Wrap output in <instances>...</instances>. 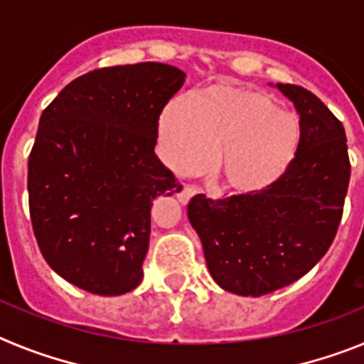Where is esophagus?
<instances>
[{"mask_svg":"<svg viewBox=\"0 0 364 364\" xmlns=\"http://www.w3.org/2000/svg\"><path fill=\"white\" fill-rule=\"evenodd\" d=\"M198 193V189L195 188V186H188V184H182L178 188V193H176V197H178V200L182 202V204H188L189 200H191L195 195Z\"/></svg>","mask_w":364,"mask_h":364,"instance_id":"34e87169","label":"esophagus"}]
</instances>
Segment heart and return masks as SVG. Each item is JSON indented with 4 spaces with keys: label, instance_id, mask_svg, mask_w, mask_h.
<instances>
[{
    "label": "heart",
    "instance_id": "obj_1",
    "mask_svg": "<svg viewBox=\"0 0 364 364\" xmlns=\"http://www.w3.org/2000/svg\"><path fill=\"white\" fill-rule=\"evenodd\" d=\"M164 159L178 173H195L211 162L228 189L255 195L288 173L301 142L294 112L269 95L246 87H208L191 107L173 100L160 117Z\"/></svg>",
    "mask_w": 364,
    "mask_h": 364
}]
</instances>
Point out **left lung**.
I'll return each instance as SVG.
<instances>
[{"label":"left lung","instance_id":"1","mask_svg":"<svg viewBox=\"0 0 364 364\" xmlns=\"http://www.w3.org/2000/svg\"><path fill=\"white\" fill-rule=\"evenodd\" d=\"M277 89L299 112L297 154L277 184L255 195L189 200L205 264L220 288L260 295L291 284L324 257L343 217L350 182L345 127L314 92L291 83Z\"/></svg>","mask_w":364,"mask_h":364}]
</instances>
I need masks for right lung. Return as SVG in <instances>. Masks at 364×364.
Returning a JSON list of instances; mask_svg holds the SVG:
<instances>
[{"label":"right lung","mask_w":364,"mask_h":364,"mask_svg":"<svg viewBox=\"0 0 364 364\" xmlns=\"http://www.w3.org/2000/svg\"><path fill=\"white\" fill-rule=\"evenodd\" d=\"M186 74L166 63L96 69L41 112L28 154V210L54 272L96 295L144 277L151 208L180 184L154 154L159 117Z\"/></svg>","instance_id":"right-lung-1"}]
</instances>
